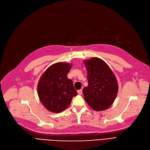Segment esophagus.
<instances>
[{
	"label": "esophagus",
	"instance_id": "1",
	"mask_svg": "<svg viewBox=\"0 0 150 150\" xmlns=\"http://www.w3.org/2000/svg\"><path fill=\"white\" fill-rule=\"evenodd\" d=\"M77 92H78V94H80H80H81V93H82V90H81V89L78 90Z\"/></svg>",
	"mask_w": 150,
	"mask_h": 150
}]
</instances>
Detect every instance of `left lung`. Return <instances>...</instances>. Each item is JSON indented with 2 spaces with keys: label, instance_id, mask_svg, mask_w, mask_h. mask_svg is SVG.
I'll return each instance as SVG.
<instances>
[{
  "label": "left lung",
  "instance_id": "left-lung-1",
  "mask_svg": "<svg viewBox=\"0 0 150 150\" xmlns=\"http://www.w3.org/2000/svg\"><path fill=\"white\" fill-rule=\"evenodd\" d=\"M88 72V86L83 90L88 105L96 111L112 105L118 92V83L111 69L100 58L84 61Z\"/></svg>",
  "mask_w": 150,
  "mask_h": 150
}]
</instances>
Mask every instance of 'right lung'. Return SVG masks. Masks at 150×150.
Returning <instances> with one entry per match:
<instances>
[{
    "label": "right lung",
    "mask_w": 150,
    "mask_h": 150,
    "mask_svg": "<svg viewBox=\"0 0 150 150\" xmlns=\"http://www.w3.org/2000/svg\"><path fill=\"white\" fill-rule=\"evenodd\" d=\"M71 66L69 63H55L45 71L39 80V98L50 112L59 113L64 111L77 95L72 80L67 78Z\"/></svg>",
    "instance_id": "add662e5"
}]
</instances>
